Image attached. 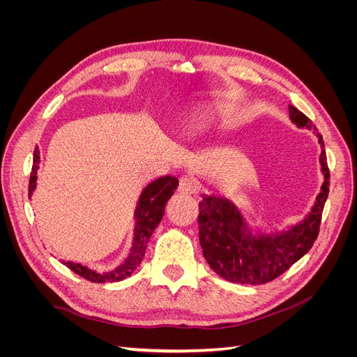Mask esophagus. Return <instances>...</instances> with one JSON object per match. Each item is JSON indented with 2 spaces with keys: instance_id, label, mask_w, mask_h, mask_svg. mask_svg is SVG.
<instances>
[{
  "instance_id": "1",
  "label": "esophagus",
  "mask_w": 357,
  "mask_h": 357,
  "mask_svg": "<svg viewBox=\"0 0 357 357\" xmlns=\"http://www.w3.org/2000/svg\"><path fill=\"white\" fill-rule=\"evenodd\" d=\"M197 190H198V186H197L195 178H192L189 176H185V177L180 178V183H178V192L180 193L192 195V193H195Z\"/></svg>"
}]
</instances>
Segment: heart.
Wrapping results in <instances>:
<instances>
[{"instance_id": "1", "label": "heart", "mask_w": 357, "mask_h": 357, "mask_svg": "<svg viewBox=\"0 0 357 357\" xmlns=\"http://www.w3.org/2000/svg\"><path fill=\"white\" fill-rule=\"evenodd\" d=\"M210 114H211V117H218V119L226 117V116H228V105H226V104L213 105Z\"/></svg>"}]
</instances>
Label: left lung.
Here are the masks:
<instances>
[{"label":"left lung","mask_w":357,"mask_h":357,"mask_svg":"<svg viewBox=\"0 0 357 357\" xmlns=\"http://www.w3.org/2000/svg\"><path fill=\"white\" fill-rule=\"evenodd\" d=\"M289 117L298 128H312L310 119L294 105H289ZM316 135L321 146L320 165L325 181L307 218L287 231L255 235L229 199L202 197L198 215L199 243L205 261L215 274L232 283L264 284L286 273L308 253L319 235L321 213L329 193L325 143L320 134Z\"/></svg>","instance_id":"8db88e82"}]
</instances>
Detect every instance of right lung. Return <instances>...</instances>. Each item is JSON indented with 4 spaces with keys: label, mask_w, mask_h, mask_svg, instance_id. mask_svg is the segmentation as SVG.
<instances>
[{
    "label": "right lung",
    "mask_w": 357,
    "mask_h": 357,
    "mask_svg": "<svg viewBox=\"0 0 357 357\" xmlns=\"http://www.w3.org/2000/svg\"><path fill=\"white\" fill-rule=\"evenodd\" d=\"M40 164V152L38 147L34 150V160H32V171L29 176V198L37 186V169ZM178 186V180L176 177L165 176L159 177L155 181L150 183L149 186L142 192L139 195L137 208L134 213L135 218V228H134V243L131 247V253L125 259V262L117 266L113 271L109 273H98L89 269L88 266H83L82 264L74 262H63L73 273L77 275L89 280L93 283H113L121 282V280L131 275L137 266L142 264L147 243L152 236L156 226L160 223L162 218L165 213V205L168 199L174 195V190Z\"/></svg>",
    "instance_id": "add662e5"
}]
</instances>
